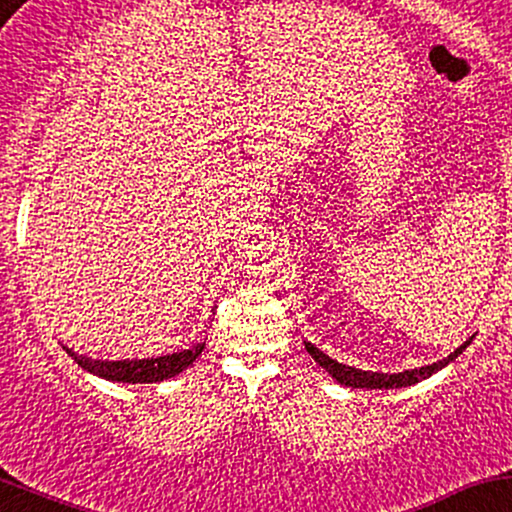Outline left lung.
<instances>
[{
	"mask_svg": "<svg viewBox=\"0 0 512 512\" xmlns=\"http://www.w3.org/2000/svg\"><path fill=\"white\" fill-rule=\"evenodd\" d=\"M469 343H472V338H469V341H464L462 346L455 350V353H450L447 358L438 360V363L416 367V370L392 372V375H389V372H365V370H358V367L343 365V363H338V360L329 358L324 350H319L317 346H312V343H307V341H304V348H307V353L312 355V358L317 360V363L324 367V370L329 372V375L338 384H346V387H353V389H399V387H411V384H416L421 380H428L430 375H435V372L442 370V367L450 365L452 360H455L457 355L469 346Z\"/></svg>",
	"mask_w": 512,
	"mask_h": 512,
	"instance_id": "1",
	"label": "left lung"
}]
</instances>
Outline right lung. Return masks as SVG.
Instances as JSON below:
<instances>
[{
  "mask_svg": "<svg viewBox=\"0 0 512 512\" xmlns=\"http://www.w3.org/2000/svg\"><path fill=\"white\" fill-rule=\"evenodd\" d=\"M72 355V360L79 367H84L91 375L103 377L108 382H130V384H152L164 382L169 377L179 375L186 367L193 365V360L203 353L205 343L181 350V353L159 355V358H145V360H91L86 355H77L72 348L62 346Z\"/></svg>",
  "mask_w": 512,
  "mask_h": 512,
  "instance_id": "1",
  "label": "right lung"
}]
</instances>
